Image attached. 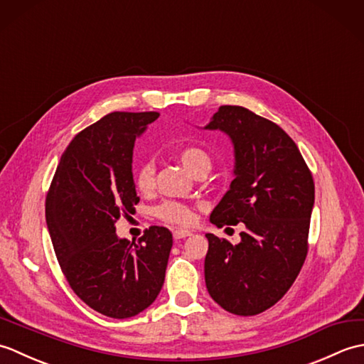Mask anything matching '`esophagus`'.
I'll list each match as a JSON object with an SVG mask.
<instances>
[{
  "mask_svg": "<svg viewBox=\"0 0 364 364\" xmlns=\"http://www.w3.org/2000/svg\"><path fill=\"white\" fill-rule=\"evenodd\" d=\"M192 233H191V231H188V230H175L173 231V237L176 239V241H178V239H184V237H188V236H191Z\"/></svg>",
  "mask_w": 364,
  "mask_h": 364,
  "instance_id": "obj_1",
  "label": "esophagus"
}]
</instances>
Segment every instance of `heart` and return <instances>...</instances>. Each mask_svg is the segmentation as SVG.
Returning <instances> with one entry per match:
<instances>
[{
    "mask_svg": "<svg viewBox=\"0 0 364 364\" xmlns=\"http://www.w3.org/2000/svg\"><path fill=\"white\" fill-rule=\"evenodd\" d=\"M178 158L183 162V166L194 175L198 170L211 168L210 156H208L206 151L197 149V146H183V149L178 150ZM154 176H156V167H154L153 161L145 159L139 162L133 172V181L136 189L141 192L151 191L154 186ZM154 215L162 222L180 227L191 225L192 220H194L192 208L180 202H173V200H168V202H164L154 208Z\"/></svg>",
    "mask_w": 364,
    "mask_h": 364,
    "instance_id": "1",
    "label": "heart"
}]
</instances>
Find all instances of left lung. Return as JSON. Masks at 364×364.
Returning a JSON list of instances; mask_svg holds the SVG:
<instances>
[{
  "instance_id": "8db88e82",
  "label": "left lung",
  "mask_w": 364,
  "mask_h": 364,
  "mask_svg": "<svg viewBox=\"0 0 364 364\" xmlns=\"http://www.w3.org/2000/svg\"><path fill=\"white\" fill-rule=\"evenodd\" d=\"M206 129H220L235 145V180L210 220L242 222L241 242L208 233L205 282L214 301L237 316L275 305L296 280L308 253L314 181L296 142L242 106H220Z\"/></svg>"
}]
</instances>
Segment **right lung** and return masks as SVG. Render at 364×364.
Returning a JSON list of instances; mask_svg holds the SVG:
<instances>
[{"mask_svg":"<svg viewBox=\"0 0 364 364\" xmlns=\"http://www.w3.org/2000/svg\"><path fill=\"white\" fill-rule=\"evenodd\" d=\"M158 117L111 112L82 129L60 156L46 194V225L63 274L84 304L107 318H133L164 284L172 233L153 225L129 242L114 227L139 203L134 141Z\"/></svg>","mask_w":364,"mask_h":364,"instance_id":"add662e5","label":"right lung"}]
</instances>
